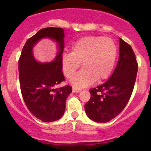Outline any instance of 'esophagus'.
Returning a JSON list of instances; mask_svg holds the SVG:
<instances>
[{
  "label": "esophagus",
  "instance_id": "obj_1",
  "mask_svg": "<svg viewBox=\"0 0 151 151\" xmlns=\"http://www.w3.org/2000/svg\"><path fill=\"white\" fill-rule=\"evenodd\" d=\"M81 91H82L81 89H80V88H75V87H73L72 88V91L74 93H79V92H80Z\"/></svg>",
  "mask_w": 151,
  "mask_h": 151
}]
</instances>
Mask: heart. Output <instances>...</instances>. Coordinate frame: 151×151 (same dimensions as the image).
Segmentation results:
<instances>
[{"label": "heart", "instance_id": "obj_1", "mask_svg": "<svg viewBox=\"0 0 151 151\" xmlns=\"http://www.w3.org/2000/svg\"><path fill=\"white\" fill-rule=\"evenodd\" d=\"M118 47L110 38L85 36L77 40L71 52L62 55L61 66L67 78H71L77 69L83 68L71 78L76 88H84L94 81L101 82L109 77L114 68Z\"/></svg>", "mask_w": 151, "mask_h": 151}]
</instances>
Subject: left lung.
Listing matches in <instances>:
<instances>
[{
	"mask_svg": "<svg viewBox=\"0 0 151 151\" xmlns=\"http://www.w3.org/2000/svg\"><path fill=\"white\" fill-rule=\"evenodd\" d=\"M119 60L107 81L90 89L91 99L85 105L86 115L92 121L106 123L119 115L132 96L138 64L132 47L119 38Z\"/></svg>",
	"mask_w": 151,
	"mask_h": 151,
	"instance_id": "left-lung-1",
	"label": "left lung"
}]
</instances>
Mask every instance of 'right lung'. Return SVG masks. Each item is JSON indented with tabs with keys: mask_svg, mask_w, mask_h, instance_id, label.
<instances>
[{
	"mask_svg": "<svg viewBox=\"0 0 151 151\" xmlns=\"http://www.w3.org/2000/svg\"><path fill=\"white\" fill-rule=\"evenodd\" d=\"M49 37L55 40L59 51L50 63H39L32 55V47L40 39ZM64 30L60 28L41 29L27 40L18 62L20 90L27 107L36 118L44 122L58 121L63 115L66 100L72 88L66 85L55 88L64 81L61 58L64 47Z\"/></svg>",
	"mask_w": 151,
	"mask_h": 151,
	"instance_id": "1",
	"label": "right lung"
}]
</instances>
